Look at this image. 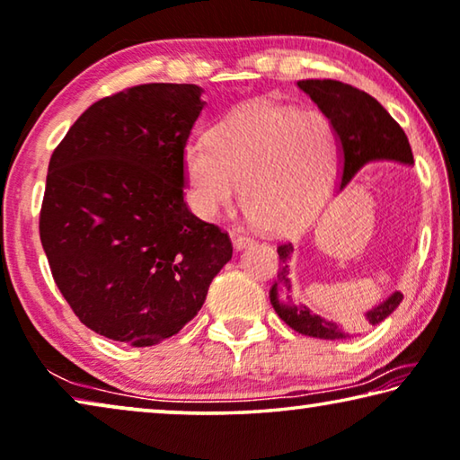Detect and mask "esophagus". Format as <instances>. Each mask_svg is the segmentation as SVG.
<instances>
[{"label": "esophagus", "instance_id": "34e87169", "mask_svg": "<svg viewBox=\"0 0 460 460\" xmlns=\"http://www.w3.org/2000/svg\"><path fill=\"white\" fill-rule=\"evenodd\" d=\"M231 239H233V245H235L237 250L248 248V245L253 242L250 235H245V233H242V231H233L231 233Z\"/></svg>", "mask_w": 460, "mask_h": 460}]
</instances>
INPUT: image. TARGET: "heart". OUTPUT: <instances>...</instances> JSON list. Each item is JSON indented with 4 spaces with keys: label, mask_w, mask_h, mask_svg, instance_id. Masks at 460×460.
I'll list each match as a JSON object with an SVG mask.
<instances>
[{
    "label": "heart",
    "mask_w": 460,
    "mask_h": 460,
    "mask_svg": "<svg viewBox=\"0 0 460 460\" xmlns=\"http://www.w3.org/2000/svg\"><path fill=\"white\" fill-rule=\"evenodd\" d=\"M337 155V132L322 111L252 101L218 121L208 140L188 144L183 175L200 217L231 208L243 183L252 221L289 233L305 227L324 204Z\"/></svg>",
    "instance_id": "obj_1"
}]
</instances>
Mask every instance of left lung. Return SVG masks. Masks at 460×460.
<instances>
[{"label": "left lung", "instance_id": "1", "mask_svg": "<svg viewBox=\"0 0 460 460\" xmlns=\"http://www.w3.org/2000/svg\"><path fill=\"white\" fill-rule=\"evenodd\" d=\"M297 86L320 107L332 121L341 146V188L372 161H396L413 164L407 134L378 101L351 84L339 80H299ZM280 272L270 287V304L279 318L293 331L305 337L337 341L349 337V326L331 322L314 314L310 307L291 297L289 258L293 245L279 243ZM402 301V293L394 291L386 301L369 310L361 318L363 326H376L386 320Z\"/></svg>", "mask_w": 460, "mask_h": 460}]
</instances>
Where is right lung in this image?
<instances>
[{"instance_id": "1", "label": "right lung", "mask_w": 460, "mask_h": 460, "mask_svg": "<svg viewBox=\"0 0 460 460\" xmlns=\"http://www.w3.org/2000/svg\"><path fill=\"white\" fill-rule=\"evenodd\" d=\"M202 107L196 84L126 88L88 107L53 150L40 243L61 296L102 337H173L233 256L227 233L183 200V150Z\"/></svg>"}]
</instances>
